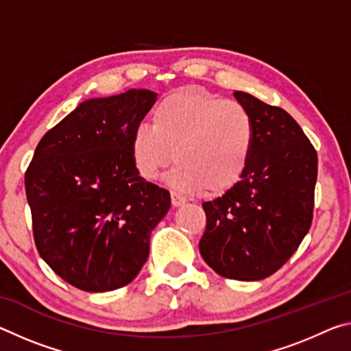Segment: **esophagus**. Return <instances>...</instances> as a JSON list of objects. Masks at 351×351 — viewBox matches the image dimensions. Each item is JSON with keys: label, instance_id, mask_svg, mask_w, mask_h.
Here are the masks:
<instances>
[{"label": "esophagus", "instance_id": "obj_1", "mask_svg": "<svg viewBox=\"0 0 351 351\" xmlns=\"http://www.w3.org/2000/svg\"><path fill=\"white\" fill-rule=\"evenodd\" d=\"M186 198L184 197H181L180 193H176V192H171V204H173V207H180V206H182V204H186Z\"/></svg>", "mask_w": 351, "mask_h": 351}]
</instances>
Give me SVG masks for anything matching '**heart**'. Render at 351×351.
Masks as SVG:
<instances>
[{
  "mask_svg": "<svg viewBox=\"0 0 351 351\" xmlns=\"http://www.w3.org/2000/svg\"><path fill=\"white\" fill-rule=\"evenodd\" d=\"M257 127L251 112L199 86L169 94L153 110V125L141 123L130 139L136 169L154 180L173 158L165 176L182 193L207 189L224 193L241 181L251 162Z\"/></svg>",
  "mask_w": 351,
  "mask_h": 351,
  "instance_id": "b5f03b06",
  "label": "heart"
}]
</instances>
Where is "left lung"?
<instances>
[{
  "label": "left lung",
  "instance_id": "1",
  "mask_svg": "<svg viewBox=\"0 0 351 351\" xmlns=\"http://www.w3.org/2000/svg\"><path fill=\"white\" fill-rule=\"evenodd\" d=\"M234 96L252 114L257 139L241 181L203 203L199 252L217 274L254 282L280 269L310 230L317 153L287 111L247 93Z\"/></svg>",
  "mask_w": 351,
  "mask_h": 351
}]
</instances>
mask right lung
<instances>
[{"instance_id":"obj_1","label":"right lung","mask_w":351,"mask_h":351,"mask_svg":"<svg viewBox=\"0 0 351 351\" xmlns=\"http://www.w3.org/2000/svg\"><path fill=\"white\" fill-rule=\"evenodd\" d=\"M150 90L88 99L51 128L25 175L34 240L51 269L88 293L139 274L169 190L136 169L130 139L156 102Z\"/></svg>"}]
</instances>
